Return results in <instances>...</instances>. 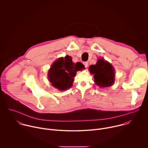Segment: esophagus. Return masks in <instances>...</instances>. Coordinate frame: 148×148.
Instances as JSON below:
<instances>
[{
    "instance_id": "1",
    "label": "esophagus",
    "mask_w": 148,
    "mask_h": 148,
    "mask_svg": "<svg viewBox=\"0 0 148 148\" xmlns=\"http://www.w3.org/2000/svg\"><path fill=\"white\" fill-rule=\"evenodd\" d=\"M83 64L84 66H85L86 68H87L88 67V63L87 62H84Z\"/></svg>"
}]
</instances>
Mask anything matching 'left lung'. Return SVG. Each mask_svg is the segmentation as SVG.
I'll return each instance as SVG.
<instances>
[{"label": "left lung", "mask_w": 148, "mask_h": 148, "mask_svg": "<svg viewBox=\"0 0 148 148\" xmlns=\"http://www.w3.org/2000/svg\"><path fill=\"white\" fill-rule=\"evenodd\" d=\"M88 70L94 75V82L99 87H108L114 83L115 69L111 63L103 58H99L96 64L91 65Z\"/></svg>", "instance_id": "8db88e82"}]
</instances>
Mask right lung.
<instances>
[{"instance_id": "obj_1", "label": "right lung", "mask_w": 148, "mask_h": 148, "mask_svg": "<svg viewBox=\"0 0 148 148\" xmlns=\"http://www.w3.org/2000/svg\"><path fill=\"white\" fill-rule=\"evenodd\" d=\"M84 67L80 62H73L71 56L60 57L49 69L48 79L51 85L59 91L66 90L72 87L77 72L82 70Z\"/></svg>"}]
</instances>
